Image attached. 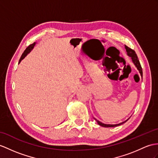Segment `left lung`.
Returning <instances> with one entry per match:
<instances>
[{
    "label": "left lung",
    "instance_id": "1",
    "mask_svg": "<svg viewBox=\"0 0 158 158\" xmlns=\"http://www.w3.org/2000/svg\"><path fill=\"white\" fill-rule=\"evenodd\" d=\"M125 49H126V52H127V56H129L131 58V60L133 61V63L134 64L135 66V67L137 68V69L138 70H139V73H140V75L141 76V77L143 76V72H142V68H141V64L139 63V60H138V57L137 56V54L135 53V52L134 50L130 49L129 48H128L127 46V45H125ZM96 121H97V123L100 125V126H102V127H117V126H118V125H121L122 124L125 123L126 121H127L128 119H127L126 121H123L121 123H118V124H115V125H110V124H105V123H102V122L99 121L98 120H97V118H94Z\"/></svg>",
    "mask_w": 158,
    "mask_h": 158
}]
</instances>
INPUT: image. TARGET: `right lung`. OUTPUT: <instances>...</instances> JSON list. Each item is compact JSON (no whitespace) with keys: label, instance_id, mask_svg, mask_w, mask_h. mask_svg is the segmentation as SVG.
Returning <instances> with one entry per match:
<instances>
[{"label":"right lung","instance_id":"right-lung-1","mask_svg":"<svg viewBox=\"0 0 158 158\" xmlns=\"http://www.w3.org/2000/svg\"><path fill=\"white\" fill-rule=\"evenodd\" d=\"M36 44V43L35 42V43H33V44H31V45H30L29 47H27L26 48V49L24 51V52L23 53V54H22V56H21V58H20V60H19V64H20V62L21 61V60H23L25 57L27 56V54L28 53H29L30 52H31V50L33 49V48H34V46H35V45Z\"/></svg>","mask_w":158,"mask_h":158}]
</instances>
